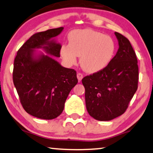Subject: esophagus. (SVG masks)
I'll return each instance as SVG.
<instances>
[{
    "label": "esophagus",
    "instance_id": "34e87169",
    "mask_svg": "<svg viewBox=\"0 0 153 153\" xmlns=\"http://www.w3.org/2000/svg\"><path fill=\"white\" fill-rule=\"evenodd\" d=\"M82 78H83V75H82V74H81V73L77 74V79H78L79 81H81L82 79Z\"/></svg>",
    "mask_w": 153,
    "mask_h": 153
}]
</instances>
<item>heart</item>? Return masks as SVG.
Returning a JSON list of instances; mask_svg holds the SVG:
<instances>
[{
	"label": "heart",
	"mask_w": 153,
	"mask_h": 153,
	"mask_svg": "<svg viewBox=\"0 0 153 153\" xmlns=\"http://www.w3.org/2000/svg\"><path fill=\"white\" fill-rule=\"evenodd\" d=\"M68 44L61 45L60 53L68 66L76 63L80 56L81 67L89 73L105 68L116 52V42L109 35L91 29H74L68 35Z\"/></svg>",
	"instance_id": "1"
}]
</instances>
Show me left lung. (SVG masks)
I'll use <instances>...</instances> for the list:
<instances>
[{
  "label": "left lung",
  "instance_id": "1",
  "mask_svg": "<svg viewBox=\"0 0 153 153\" xmlns=\"http://www.w3.org/2000/svg\"><path fill=\"white\" fill-rule=\"evenodd\" d=\"M115 35L119 48L110 64L82 80L88 113L99 121H109L124 114L138 88L134 50L126 37L117 32Z\"/></svg>",
  "mask_w": 153,
  "mask_h": 153
}]
</instances>
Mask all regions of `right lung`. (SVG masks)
Masks as SVG:
<instances>
[{
	"label": "right lung",
	"mask_w": 153,
	"mask_h": 153,
	"mask_svg": "<svg viewBox=\"0 0 153 153\" xmlns=\"http://www.w3.org/2000/svg\"><path fill=\"white\" fill-rule=\"evenodd\" d=\"M64 27L35 33L18 50L14 61L13 83L23 108L37 118L60 116L69 93L78 82L76 72L64 68L51 56L60 57L61 44L54 37ZM42 49L46 55L37 52Z\"/></svg>",
	"instance_id": "obj_1"
}]
</instances>
